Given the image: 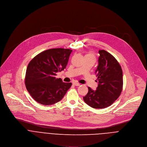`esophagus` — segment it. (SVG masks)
I'll use <instances>...</instances> for the list:
<instances>
[{"label":"esophagus","mask_w":147,"mask_h":147,"mask_svg":"<svg viewBox=\"0 0 147 147\" xmlns=\"http://www.w3.org/2000/svg\"><path fill=\"white\" fill-rule=\"evenodd\" d=\"M73 85L76 86H80V84L79 83H77V82H73Z\"/></svg>","instance_id":"obj_1"}]
</instances>
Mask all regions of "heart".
I'll return each mask as SVG.
<instances>
[{
  "label": "heart",
  "mask_w": 147,
  "mask_h": 147,
  "mask_svg": "<svg viewBox=\"0 0 147 147\" xmlns=\"http://www.w3.org/2000/svg\"><path fill=\"white\" fill-rule=\"evenodd\" d=\"M86 56H91V57H94V55H93V54H87Z\"/></svg>",
  "instance_id": "obj_1"
}]
</instances>
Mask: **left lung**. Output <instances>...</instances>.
Segmentation results:
<instances>
[{"instance_id": "obj_1", "label": "left lung", "mask_w": 147, "mask_h": 147, "mask_svg": "<svg viewBox=\"0 0 147 147\" xmlns=\"http://www.w3.org/2000/svg\"><path fill=\"white\" fill-rule=\"evenodd\" d=\"M98 66L96 70V90L88 87L84 100L94 109H104L111 105L120 96L123 85V71L117 59L105 50H99Z\"/></svg>"}]
</instances>
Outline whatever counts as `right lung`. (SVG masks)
<instances>
[{
  "instance_id": "right-lung-1",
  "label": "right lung",
  "mask_w": 147,
  "mask_h": 147,
  "mask_svg": "<svg viewBox=\"0 0 147 147\" xmlns=\"http://www.w3.org/2000/svg\"><path fill=\"white\" fill-rule=\"evenodd\" d=\"M72 50L53 48L38 54L28 63L25 77L26 89L37 102L55 104L63 97L71 83L57 78V73L66 68Z\"/></svg>"
}]
</instances>
